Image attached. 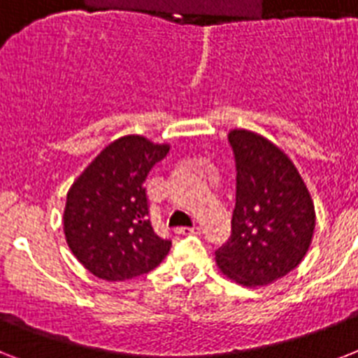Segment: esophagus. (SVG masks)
I'll return each mask as SVG.
<instances>
[{"mask_svg": "<svg viewBox=\"0 0 358 358\" xmlns=\"http://www.w3.org/2000/svg\"><path fill=\"white\" fill-rule=\"evenodd\" d=\"M199 232V227H178L176 229V234L187 236V234H196Z\"/></svg>", "mask_w": 358, "mask_h": 358, "instance_id": "1", "label": "esophagus"}]
</instances>
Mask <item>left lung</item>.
<instances>
[{
  "mask_svg": "<svg viewBox=\"0 0 358 358\" xmlns=\"http://www.w3.org/2000/svg\"><path fill=\"white\" fill-rule=\"evenodd\" d=\"M236 157L232 236L215 262L241 286H267L299 266L316 229L312 196L294 162L250 129H230Z\"/></svg>",
  "mask_w": 358,
  "mask_h": 358,
  "instance_id": "left-lung-1",
  "label": "left lung"
}]
</instances>
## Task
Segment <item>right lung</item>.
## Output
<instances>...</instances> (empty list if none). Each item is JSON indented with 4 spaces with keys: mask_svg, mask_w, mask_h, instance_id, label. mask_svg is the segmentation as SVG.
Instances as JSON below:
<instances>
[{
    "mask_svg": "<svg viewBox=\"0 0 358 358\" xmlns=\"http://www.w3.org/2000/svg\"><path fill=\"white\" fill-rule=\"evenodd\" d=\"M171 146L124 135L98 154L66 193L63 230L72 255L102 280H126L156 269L171 241L148 219L145 180Z\"/></svg>",
    "mask_w": 358,
    "mask_h": 358,
    "instance_id": "1",
    "label": "right lung"
}]
</instances>
